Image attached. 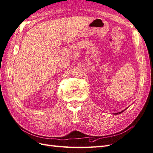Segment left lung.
I'll use <instances>...</instances> for the list:
<instances>
[{
	"label": "left lung",
	"mask_w": 153,
	"mask_h": 153,
	"mask_svg": "<svg viewBox=\"0 0 153 153\" xmlns=\"http://www.w3.org/2000/svg\"><path fill=\"white\" fill-rule=\"evenodd\" d=\"M119 113H121V112H119ZM119 113H117V114H119Z\"/></svg>",
	"instance_id": "1"
}]
</instances>
